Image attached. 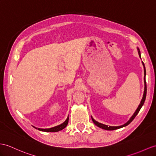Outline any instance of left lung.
<instances>
[{
    "label": "left lung",
    "instance_id": "obj_1",
    "mask_svg": "<svg viewBox=\"0 0 156 156\" xmlns=\"http://www.w3.org/2000/svg\"><path fill=\"white\" fill-rule=\"evenodd\" d=\"M137 49H138V54H139V57L140 58V59H141V54H140V51L138 48H137ZM142 65L144 66V94H143V97L142 98L141 100V102H140V103L139 105V106L138 107L137 109L136 110L135 112L133 114V115L131 116V118L130 119H129V120L127 122L125 123L124 124H122L121 125V126H108V125H106V124H104L102 123H101V122H97V120H94L93 118L92 117V116H91V119H92V120L93 122H94V124L96 125V126H97L98 127H99L101 128H102L104 129V130H116V129H119V128H123L124 126H128V125L130 124L132 121L134 119V118L136 116V115H138L139 111H140V109H141V108L142 107V106L144 105V102H145V100H146V93H147V87H146V67H145V66H144V63L143 62H142Z\"/></svg>",
    "mask_w": 156,
    "mask_h": 156
}]
</instances>
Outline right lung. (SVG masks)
I'll use <instances>...</instances> for the list:
<instances>
[{
	"label": "right lung",
	"instance_id": "obj_1",
	"mask_svg": "<svg viewBox=\"0 0 156 156\" xmlns=\"http://www.w3.org/2000/svg\"><path fill=\"white\" fill-rule=\"evenodd\" d=\"M68 122H69V116H67V119L66 120V121L64 122H63L62 124H61L58 126H56L54 127H52L50 128H36L34 126H32L34 128H35L36 129H37V130L40 131H42V132H59L60 130H63V129L65 128L67 125L68 124Z\"/></svg>",
	"mask_w": 156,
	"mask_h": 156
}]
</instances>
